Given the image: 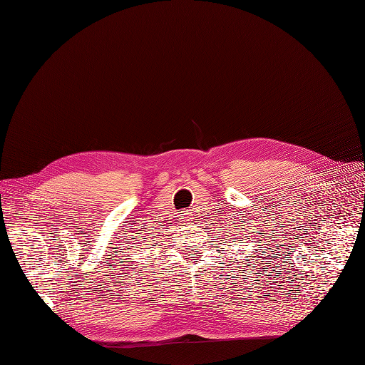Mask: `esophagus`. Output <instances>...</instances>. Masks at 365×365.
I'll use <instances>...</instances> for the list:
<instances>
[{
    "label": "esophagus",
    "mask_w": 365,
    "mask_h": 365,
    "mask_svg": "<svg viewBox=\"0 0 365 365\" xmlns=\"http://www.w3.org/2000/svg\"><path fill=\"white\" fill-rule=\"evenodd\" d=\"M180 220H182V221H191V220H192V213H191L190 210L180 212Z\"/></svg>",
    "instance_id": "esophagus-1"
}]
</instances>
